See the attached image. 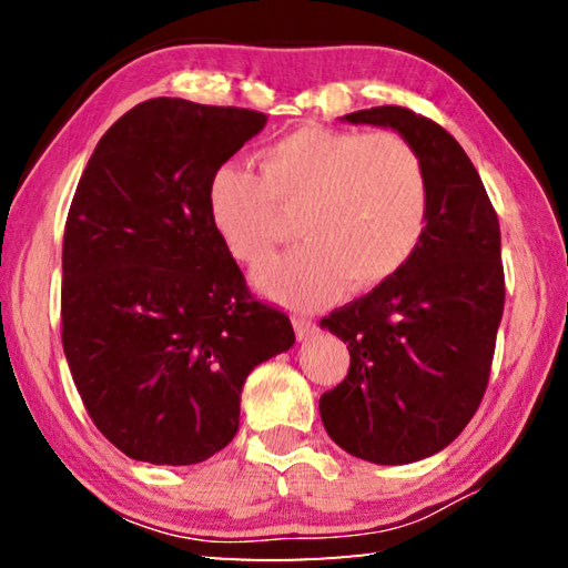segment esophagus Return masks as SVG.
I'll return each instance as SVG.
<instances>
[{"label":"esophagus","mask_w":568,"mask_h":568,"mask_svg":"<svg viewBox=\"0 0 568 568\" xmlns=\"http://www.w3.org/2000/svg\"><path fill=\"white\" fill-rule=\"evenodd\" d=\"M293 328H295L297 341H307V338H313L315 333H318V325H315L313 321H307V318H301V315L293 318Z\"/></svg>","instance_id":"34e87169"}]
</instances>
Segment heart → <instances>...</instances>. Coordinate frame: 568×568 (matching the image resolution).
Wrapping results in <instances>:
<instances>
[{
	"mask_svg": "<svg viewBox=\"0 0 568 568\" xmlns=\"http://www.w3.org/2000/svg\"><path fill=\"white\" fill-rule=\"evenodd\" d=\"M207 215L240 265L263 263L283 217L293 220L303 243L255 271L253 285L287 307H321L345 285L373 291L410 263L428 227L430 185L416 148L396 132L305 124L257 152V175L220 168Z\"/></svg>",
	"mask_w": 568,
	"mask_h": 568,
	"instance_id": "heart-1",
	"label": "heart"
}]
</instances>
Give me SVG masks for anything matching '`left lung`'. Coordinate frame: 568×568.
<instances>
[{"instance_id":"left-lung-1","label":"left lung","mask_w":568,"mask_h":568,"mask_svg":"<svg viewBox=\"0 0 568 568\" xmlns=\"http://www.w3.org/2000/svg\"><path fill=\"white\" fill-rule=\"evenodd\" d=\"M343 120L390 128L416 148L430 215L393 281L321 321L351 353L348 376L321 396V418L355 458L413 464L444 450L486 393L506 295L501 230L474 162L440 124L396 104Z\"/></svg>"}]
</instances>
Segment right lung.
<instances>
[{
  "label": "right lung",
  "instance_id": "obj_1",
  "mask_svg": "<svg viewBox=\"0 0 568 568\" xmlns=\"http://www.w3.org/2000/svg\"><path fill=\"white\" fill-rule=\"evenodd\" d=\"M263 112L158 98L102 134L62 243V345L94 426L134 460L190 466L240 426L250 371L295 343L255 301L207 187Z\"/></svg>",
  "mask_w": 568,
  "mask_h": 568
}]
</instances>
